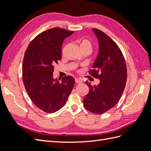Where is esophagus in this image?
Wrapping results in <instances>:
<instances>
[{
    "mask_svg": "<svg viewBox=\"0 0 151 151\" xmlns=\"http://www.w3.org/2000/svg\"><path fill=\"white\" fill-rule=\"evenodd\" d=\"M75 82L76 83H80L82 82V80H80V79H79L78 78H75Z\"/></svg>",
    "mask_w": 151,
    "mask_h": 151,
    "instance_id": "34e87169",
    "label": "esophagus"
}]
</instances>
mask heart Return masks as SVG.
Instances as JSON below:
<instances>
[{"label": "heart", "mask_w": 151, "mask_h": 151, "mask_svg": "<svg viewBox=\"0 0 151 151\" xmlns=\"http://www.w3.org/2000/svg\"><path fill=\"white\" fill-rule=\"evenodd\" d=\"M80 46L81 50L87 47L91 48V42L87 39H82L80 42Z\"/></svg>", "instance_id": "1"}]
</instances>
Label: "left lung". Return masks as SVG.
Returning <instances> with one entry per match:
<instances>
[{"label": "left lung", "instance_id": "left-lung-1", "mask_svg": "<svg viewBox=\"0 0 151 151\" xmlns=\"http://www.w3.org/2000/svg\"><path fill=\"white\" fill-rule=\"evenodd\" d=\"M99 42V52L89 74L99 78L100 83L92 86L86 82L89 93L83 99L86 109L94 114L106 113L116 104L123 94L127 78V66L118 45L100 29L94 28Z\"/></svg>", "mask_w": 151, "mask_h": 151}]
</instances>
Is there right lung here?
Segmentation results:
<instances>
[{
	"mask_svg": "<svg viewBox=\"0 0 151 151\" xmlns=\"http://www.w3.org/2000/svg\"><path fill=\"white\" fill-rule=\"evenodd\" d=\"M73 33L58 27L45 31L31 42L24 54V87L33 104L47 113L64 106L74 86L75 79L71 76H64L61 82L52 76L54 65L62 57L63 41Z\"/></svg>",
	"mask_w": 151,
	"mask_h": 151,
	"instance_id": "right-lung-1",
	"label": "right lung"
}]
</instances>
